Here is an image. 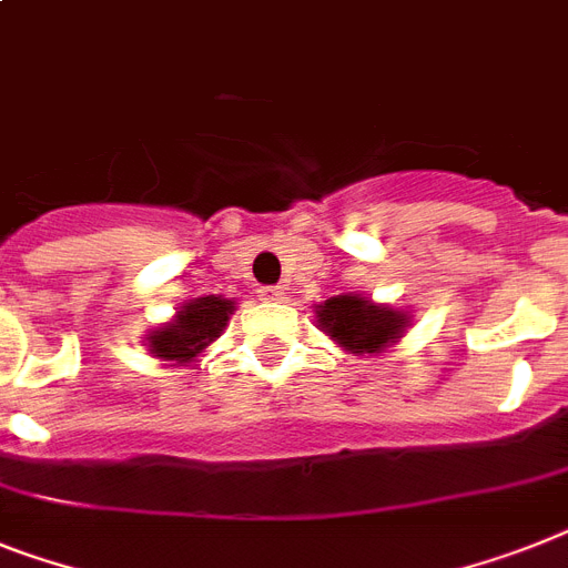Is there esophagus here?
<instances>
[{
    "label": "esophagus",
    "mask_w": 568,
    "mask_h": 568,
    "mask_svg": "<svg viewBox=\"0 0 568 568\" xmlns=\"http://www.w3.org/2000/svg\"><path fill=\"white\" fill-rule=\"evenodd\" d=\"M257 293H261L264 302H281L284 298V287H261Z\"/></svg>",
    "instance_id": "34e87169"
}]
</instances>
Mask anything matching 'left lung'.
Returning <instances> with one entry per match:
<instances>
[{"label":"left lung","mask_w":568,"mask_h":568,"mask_svg":"<svg viewBox=\"0 0 568 568\" xmlns=\"http://www.w3.org/2000/svg\"><path fill=\"white\" fill-rule=\"evenodd\" d=\"M318 325L342 348L354 354H379L388 342L400 339L406 316L392 307H377L359 295H336L316 307Z\"/></svg>","instance_id":"left-lung-1"}]
</instances>
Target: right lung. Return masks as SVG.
<instances>
[{
	"label": "right lung",
	"instance_id": "add662e5",
	"mask_svg": "<svg viewBox=\"0 0 568 568\" xmlns=\"http://www.w3.org/2000/svg\"><path fill=\"white\" fill-rule=\"evenodd\" d=\"M232 311L234 302L220 298V295L194 298V302L182 307L180 316L173 322L150 334V354H156L162 359H176V363H189L209 342L217 339Z\"/></svg>",
	"mask_w": 568,
	"mask_h": 568
}]
</instances>
